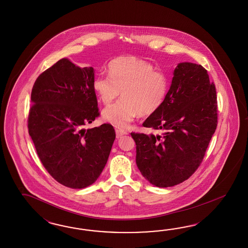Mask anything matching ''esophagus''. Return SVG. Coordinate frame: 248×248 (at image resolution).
<instances>
[{
    "mask_svg": "<svg viewBox=\"0 0 248 248\" xmlns=\"http://www.w3.org/2000/svg\"><path fill=\"white\" fill-rule=\"evenodd\" d=\"M115 132H116V137H117V138H120L123 135L127 134L125 131H124V130H122V129H116Z\"/></svg>",
    "mask_w": 248,
    "mask_h": 248,
    "instance_id": "34e87169",
    "label": "esophagus"
}]
</instances>
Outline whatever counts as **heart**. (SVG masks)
Wrapping results in <instances>:
<instances>
[{
	"instance_id": "obj_1",
	"label": "heart",
	"mask_w": 248,
	"mask_h": 248,
	"mask_svg": "<svg viewBox=\"0 0 248 248\" xmlns=\"http://www.w3.org/2000/svg\"><path fill=\"white\" fill-rule=\"evenodd\" d=\"M109 75L93 80V90L107 105L122 94V100L102 112L104 120L119 128L127 127L137 115H150L163 105L168 88V77L155 71L147 61L135 56H121L108 65Z\"/></svg>"
}]
</instances>
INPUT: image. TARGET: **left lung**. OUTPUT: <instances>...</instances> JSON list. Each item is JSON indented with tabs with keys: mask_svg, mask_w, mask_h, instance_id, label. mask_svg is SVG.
I'll use <instances>...</instances> for the list:
<instances>
[{
	"mask_svg": "<svg viewBox=\"0 0 248 248\" xmlns=\"http://www.w3.org/2000/svg\"><path fill=\"white\" fill-rule=\"evenodd\" d=\"M173 75L163 105L143 124L163 135L131 133L137 167L157 187L176 186L195 173L217 125V91L207 71L184 62Z\"/></svg>",
	"mask_w": 248,
	"mask_h": 248,
	"instance_id": "1",
	"label": "left lung"
}]
</instances>
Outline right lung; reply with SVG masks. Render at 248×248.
I'll list each match as a JSON object with an SVG mask.
<instances>
[{"label":"right lung","instance_id":"1","mask_svg":"<svg viewBox=\"0 0 248 248\" xmlns=\"http://www.w3.org/2000/svg\"><path fill=\"white\" fill-rule=\"evenodd\" d=\"M94 70L62 58L39 75L31 94L29 135L45 169L62 185L82 189L103 172L115 139L109 124L85 129L99 115Z\"/></svg>","mask_w":248,"mask_h":248}]
</instances>
